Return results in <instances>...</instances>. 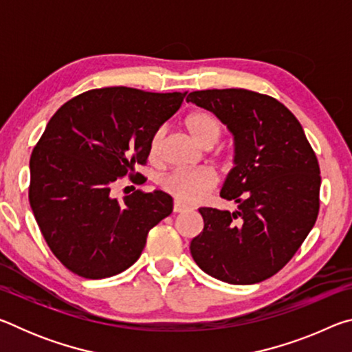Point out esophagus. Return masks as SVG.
<instances>
[{
	"label": "esophagus",
	"instance_id": "1",
	"mask_svg": "<svg viewBox=\"0 0 352 352\" xmlns=\"http://www.w3.org/2000/svg\"><path fill=\"white\" fill-rule=\"evenodd\" d=\"M188 211V206L180 204V201H174V212H184Z\"/></svg>",
	"mask_w": 352,
	"mask_h": 352
}]
</instances>
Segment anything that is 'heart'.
<instances>
[{
    "label": "heart",
    "mask_w": 352,
    "mask_h": 352,
    "mask_svg": "<svg viewBox=\"0 0 352 352\" xmlns=\"http://www.w3.org/2000/svg\"><path fill=\"white\" fill-rule=\"evenodd\" d=\"M184 126H186L190 136L199 142L200 146L211 147L220 140L223 133V124L219 116L214 115L210 110H195L190 111L184 118ZM166 129L158 127L153 130L148 140V157L157 160L162 153V146L164 140ZM217 175L211 169H178L166 174L160 186L172 195L175 200L182 204H197L205 199L208 192L216 188Z\"/></svg>",
    "instance_id": "b5f03b06"
}]
</instances>
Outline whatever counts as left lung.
I'll list each match as a JSON object with an SVG mask.
<instances>
[{
    "mask_svg": "<svg viewBox=\"0 0 352 352\" xmlns=\"http://www.w3.org/2000/svg\"><path fill=\"white\" fill-rule=\"evenodd\" d=\"M228 126L236 166L220 197L234 212L200 208L205 222L190 242L201 270L230 284H254L278 273L301 247L320 210V166L305 130L278 99L243 88L192 91Z\"/></svg>",
    "mask_w": 352,
    "mask_h": 352,
    "instance_id": "8db88e82",
    "label": "left lung"
}]
</instances>
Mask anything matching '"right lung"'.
<instances>
[{
	"mask_svg": "<svg viewBox=\"0 0 352 352\" xmlns=\"http://www.w3.org/2000/svg\"><path fill=\"white\" fill-rule=\"evenodd\" d=\"M184 93L94 88L65 102L31 155L29 204L47 247L87 279L129 269L147 233L172 212L162 190L111 197L116 182L142 178L155 129L180 109Z\"/></svg>",
	"mask_w": 352,
	"mask_h": 352,
	"instance_id": "obj_1",
	"label": "right lung"
}]
</instances>
